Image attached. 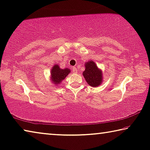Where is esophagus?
<instances>
[{
  "label": "esophagus",
  "mask_w": 150,
  "mask_h": 150,
  "mask_svg": "<svg viewBox=\"0 0 150 150\" xmlns=\"http://www.w3.org/2000/svg\"><path fill=\"white\" fill-rule=\"evenodd\" d=\"M73 72L74 73H77V68L76 67H73Z\"/></svg>",
  "instance_id": "34e87169"
}]
</instances>
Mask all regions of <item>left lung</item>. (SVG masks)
Returning a JSON list of instances; mask_svg holds the SVG:
<instances>
[{
  "label": "left lung",
  "mask_w": 150,
  "mask_h": 150,
  "mask_svg": "<svg viewBox=\"0 0 150 150\" xmlns=\"http://www.w3.org/2000/svg\"><path fill=\"white\" fill-rule=\"evenodd\" d=\"M85 70L83 72V75L90 86L96 87L100 85L102 83V71L97 67L96 63L89 61L85 64Z\"/></svg>",
  "instance_id": "obj_1"
}]
</instances>
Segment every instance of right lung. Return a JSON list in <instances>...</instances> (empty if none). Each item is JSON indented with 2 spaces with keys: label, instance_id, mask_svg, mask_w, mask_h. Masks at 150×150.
I'll list each match as a JSON object with an SVG mask.
<instances>
[{
  "label": "right lung",
  "instance_id": "1",
  "mask_svg": "<svg viewBox=\"0 0 150 150\" xmlns=\"http://www.w3.org/2000/svg\"><path fill=\"white\" fill-rule=\"evenodd\" d=\"M71 72L69 69L65 68L62 69L59 67V65H54L51 71V81L54 85L60 84L62 81L65 79V77Z\"/></svg>",
  "mask_w": 150,
  "mask_h": 150
}]
</instances>
